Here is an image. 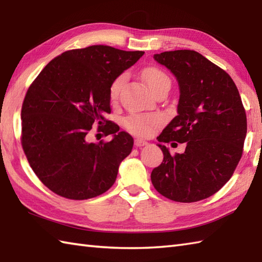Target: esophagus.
Listing matches in <instances>:
<instances>
[{"mask_svg":"<svg viewBox=\"0 0 262 262\" xmlns=\"http://www.w3.org/2000/svg\"><path fill=\"white\" fill-rule=\"evenodd\" d=\"M134 144H135V146H136V147H142V146H145V145H147V142L143 141V140H140V138H137V140H135Z\"/></svg>","mask_w":262,"mask_h":262,"instance_id":"esophagus-1","label":"esophagus"}]
</instances>
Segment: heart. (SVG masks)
<instances>
[{
  "mask_svg": "<svg viewBox=\"0 0 262 262\" xmlns=\"http://www.w3.org/2000/svg\"><path fill=\"white\" fill-rule=\"evenodd\" d=\"M143 79L154 94L164 89H170L171 80L168 74L158 68H147L143 71ZM127 80V75L122 73L118 75L111 82L109 88V97L111 101H116L118 99L122 86ZM162 119L159 115H130L124 119V126L127 130L133 134L142 137H147L152 135L154 130L161 125Z\"/></svg>",
  "mask_w": 262,
  "mask_h": 262,
  "instance_id": "obj_1",
  "label": "heart"
}]
</instances>
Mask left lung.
Segmentation results:
<instances>
[{"mask_svg":"<svg viewBox=\"0 0 262 262\" xmlns=\"http://www.w3.org/2000/svg\"><path fill=\"white\" fill-rule=\"evenodd\" d=\"M154 59L174 74L180 89L178 116L158 141L186 143V149L171 155L159 144L164 158L151 180L165 198L199 202L219 191L240 162L246 109L232 77L202 54L181 49L155 54Z\"/></svg>","mask_w":262,"mask_h":262,"instance_id":"8db88e82","label":"left lung"}]
</instances>
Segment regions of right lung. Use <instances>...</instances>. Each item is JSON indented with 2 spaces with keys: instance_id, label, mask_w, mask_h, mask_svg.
<instances>
[{
  "instance_id": "add662e5",
  "label": "right lung",
  "mask_w": 262,
  "mask_h": 262,
  "mask_svg": "<svg viewBox=\"0 0 262 262\" xmlns=\"http://www.w3.org/2000/svg\"><path fill=\"white\" fill-rule=\"evenodd\" d=\"M143 55L103 45L72 49L52 59L31 83L21 109V144L49 190L83 200L114 185L134 140L105 118L111 113L109 88ZM93 125L114 138L89 143Z\"/></svg>"
}]
</instances>
